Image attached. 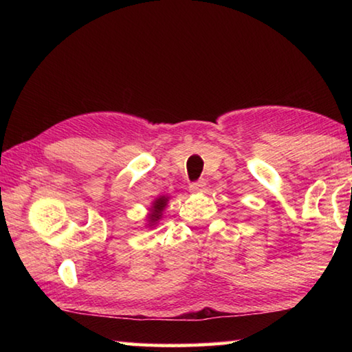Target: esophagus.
<instances>
[{
    "label": "esophagus",
    "instance_id": "esophagus-1",
    "mask_svg": "<svg viewBox=\"0 0 352 352\" xmlns=\"http://www.w3.org/2000/svg\"><path fill=\"white\" fill-rule=\"evenodd\" d=\"M205 186H206L205 182H195L189 184V190L190 192H204Z\"/></svg>",
    "mask_w": 352,
    "mask_h": 352
}]
</instances>
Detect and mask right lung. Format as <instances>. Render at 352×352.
Instances as JSON below:
<instances>
[{"label": "right lung", "mask_w": 352, "mask_h": 352, "mask_svg": "<svg viewBox=\"0 0 352 352\" xmlns=\"http://www.w3.org/2000/svg\"><path fill=\"white\" fill-rule=\"evenodd\" d=\"M168 201H169V197H166V195H160L158 199L153 200L151 212H148L147 216V226H153L158 223V220L163 216L164 208L168 206Z\"/></svg>", "instance_id": "1"}]
</instances>
